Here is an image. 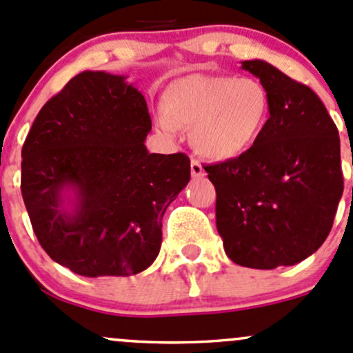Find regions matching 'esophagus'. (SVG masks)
I'll list each match as a JSON object with an SVG mask.
<instances>
[{
	"label": "esophagus",
	"mask_w": 353,
	"mask_h": 353,
	"mask_svg": "<svg viewBox=\"0 0 353 353\" xmlns=\"http://www.w3.org/2000/svg\"><path fill=\"white\" fill-rule=\"evenodd\" d=\"M191 176H192V177H203V176H206V172H205V169H203L201 162L194 161V159H192V161H191Z\"/></svg>",
	"instance_id": "1"
}]
</instances>
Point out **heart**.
Wrapping results in <instances>:
<instances>
[{
	"mask_svg": "<svg viewBox=\"0 0 353 353\" xmlns=\"http://www.w3.org/2000/svg\"><path fill=\"white\" fill-rule=\"evenodd\" d=\"M269 114V92L261 81L191 74L167 86L155 121L169 135L191 127L192 147L221 162L240 157L254 145Z\"/></svg>",
	"mask_w": 353,
	"mask_h": 353,
	"instance_id": "heart-1",
	"label": "heart"
}]
</instances>
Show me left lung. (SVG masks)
<instances>
[{
    "mask_svg": "<svg viewBox=\"0 0 353 353\" xmlns=\"http://www.w3.org/2000/svg\"><path fill=\"white\" fill-rule=\"evenodd\" d=\"M242 69L269 92L270 117L240 157L206 165L226 255L252 269L294 265L323 245L343 194L340 137L316 92L265 61Z\"/></svg>",
    "mask_w": 353,
    "mask_h": 353,
    "instance_id": "8db88e82",
    "label": "left lung"
}]
</instances>
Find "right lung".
<instances>
[{
    "instance_id": "obj_1",
    "label": "right lung",
    "mask_w": 353,
    "mask_h": 353,
    "mask_svg": "<svg viewBox=\"0 0 353 353\" xmlns=\"http://www.w3.org/2000/svg\"><path fill=\"white\" fill-rule=\"evenodd\" d=\"M145 98L125 76L84 70L39 111L21 148V196L52 261L84 277L139 274L162 216L191 179L186 154H150Z\"/></svg>"
}]
</instances>
